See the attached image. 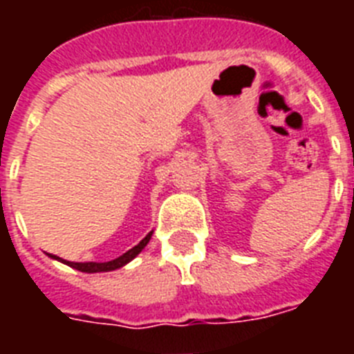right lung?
<instances>
[{"instance_id":"obj_1","label":"right lung","mask_w":354,"mask_h":354,"mask_svg":"<svg viewBox=\"0 0 354 354\" xmlns=\"http://www.w3.org/2000/svg\"><path fill=\"white\" fill-rule=\"evenodd\" d=\"M150 236H152V232L145 236L143 241L139 242V244H136L132 250H128L127 253H122V255H119L118 259L108 261V263H71V261H64V259L55 257V255H53V257L58 259V261H62V263H66L68 266H71V268L80 270V272H88V274H93V272H110V270H118L121 268V266H124L127 263H130V261H132V259L136 257V255H138V253L141 252L147 244H149Z\"/></svg>"}]
</instances>
